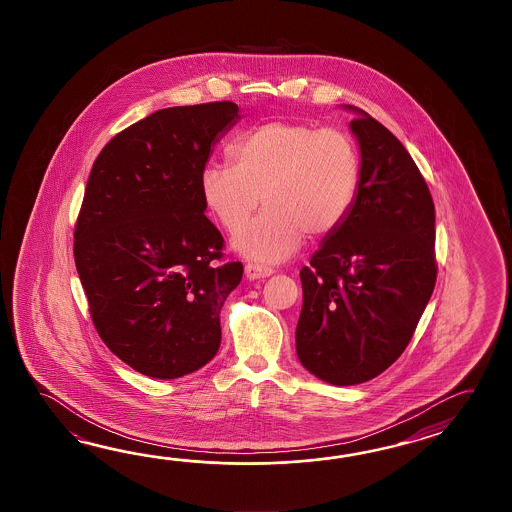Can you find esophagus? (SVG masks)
Masks as SVG:
<instances>
[{
  "mask_svg": "<svg viewBox=\"0 0 512 512\" xmlns=\"http://www.w3.org/2000/svg\"><path fill=\"white\" fill-rule=\"evenodd\" d=\"M271 267H265L260 263H247L245 265V276L247 280H261V278H269L272 274Z\"/></svg>",
  "mask_w": 512,
  "mask_h": 512,
  "instance_id": "obj_1",
  "label": "esophagus"
}]
</instances>
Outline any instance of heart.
<instances>
[{
  "mask_svg": "<svg viewBox=\"0 0 512 512\" xmlns=\"http://www.w3.org/2000/svg\"><path fill=\"white\" fill-rule=\"evenodd\" d=\"M232 161L203 166L199 196L227 232L247 223L261 196L267 208L234 238V249L251 260L276 263L305 234H333L359 194V150L342 131L274 120L234 142Z\"/></svg>",
  "mask_w": 512,
  "mask_h": 512,
  "instance_id": "obj_1",
  "label": "heart"
}]
</instances>
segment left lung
Instances as JSON below:
<instances>
[{"instance_id":"8db88e82","label":"left lung","mask_w":512,"mask_h":512,"mask_svg":"<svg viewBox=\"0 0 512 512\" xmlns=\"http://www.w3.org/2000/svg\"><path fill=\"white\" fill-rule=\"evenodd\" d=\"M342 108L355 115L359 194L300 271L296 326L298 360L333 386L370 381L401 357L437 276L434 201L414 159L366 111Z\"/></svg>"}]
</instances>
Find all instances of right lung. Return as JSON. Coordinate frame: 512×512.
<instances>
[{
    "mask_svg": "<svg viewBox=\"0 0 512 512\" xmlns=\"http://www.w3.org/2000/svg\"><path fill=\"white\" fill-rule=\"evenodd\" d=\"M234 102L159 109L104 146L75 229V263L93 324L130 368L170 381L221 344L219 313L243 265H218L199 174L240 120Z\"/></svg>",
    "mask_w": 512,
    "mask_h": 512,
    "instance_id": "obj_1",
    "label": "right lung"
}]
</instances>
